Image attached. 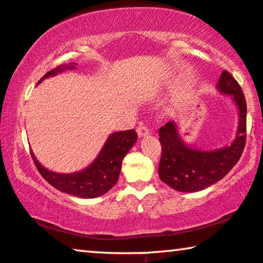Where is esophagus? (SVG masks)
Segmentation results:
<instances>
[{"mask_svg": "<svg viewBox=\"0 0 263 263\" xmlns=\"http://www.w3.org/2000/svg\"><path fill=\"white\" fill-rule=\"evenodd\" d=\"M137 133H138L139 137H145L146 135H149V128L147 126H145L143 123L138 125V127H137Z\"/></svg>", "mask_w": 263, "mask_h": 263, "instance_id": "obj_1", "label": "esophagus"}]
</instances>
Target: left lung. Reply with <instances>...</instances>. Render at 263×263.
<instances>
[{
  "label": "left lung",
  "instance_id": "left-lung-1",
  "mask_svg": "<svg viewBox=\"0 0 263 263\" xmlns=\"http://www.w3.org/2000/svg\"><path fill=\"white\" fill-rule=\"evenodd\" d=\"M221 93L230 94L239 109V126L230 146L216 151L188 147L180 139L176 124L169 121L158 130L162 154L160 179L179 192H197L223 179L241 158L247 139V102L242 88L230 72L224 70L217 84Z\"/></svg>",
  "mask_w": 263,
  "mask_h": 263
}]
</instances>
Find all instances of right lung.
Instances as JSON below:
<instances>
[{
	"label": "right lung",
	"mask_w": 263,
	"mask_h": 263,
	"mask_svg": "<svg viewBox=\"0 0 263 263\" xmlns=\"http://www.w3.org/2000/svg\"><path fill=\"white\" fill-rule=\"evenodd\" d=\"M72 63L68 65H58L42 77V82L46 77L57 75L65 69H73ZM137 142L135 130L119 131L109 136L98 158L87 169L75 174H57L50 172L38 163L34 155L31 156L42 176L51 186L64 193L79 198H96L108 192L118 182L121 169V162L125 155Z\"/></svg>",
	"instance_id": "1"
}]
</instances>
